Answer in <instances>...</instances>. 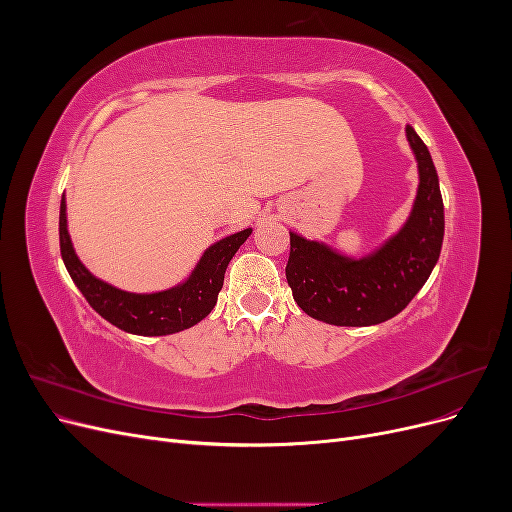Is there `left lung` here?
<instances>
[{
  "instance_id": "obj_1",
  "label": "left lung",
  "mask_w": 512,
  "mask_h": 512,
  "mask_svg": "<svg viewBox=\"0 0 512 512\" xmlns=\"http://www.w3.org/2000/svg\"><path fill=\"white\" fill-rule=\"evenodd\" d=\"M406 136L421 181L408 222L378 252L354 260L290 232L286 280L307 316L335 327L380 324L416 297L436 267L444 239L440 181L421 136L412 126Z\"/></svg>"
}]
</instances>
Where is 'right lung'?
<instances>
[{"mask_svg": "<svg viewBox=\"0 0 512 512\" xmlns=\"http://www.w3.org/2000/svg\"><path fill=\"white\" fill-rule=\"evenodd\" d=\"M250 235L252 228H245L237 232V235H230L211 245L205 256L200 258L194 273L188 277V282H183L181 286L153 294H134L98 280L81 265L68 235L64 198H61L59 207L61 258H64V265L76 288L83 292L87 303L104 320L115 324L117 329L147 337L179 333L209 316L215 303H218V294L224 286V273L230 258L237 254L239 247Z\"/></svg>", "mask_w": 512, "mask_h": 512, "instance_id": "obj_1", "label": "right lung"}]
</instances>
